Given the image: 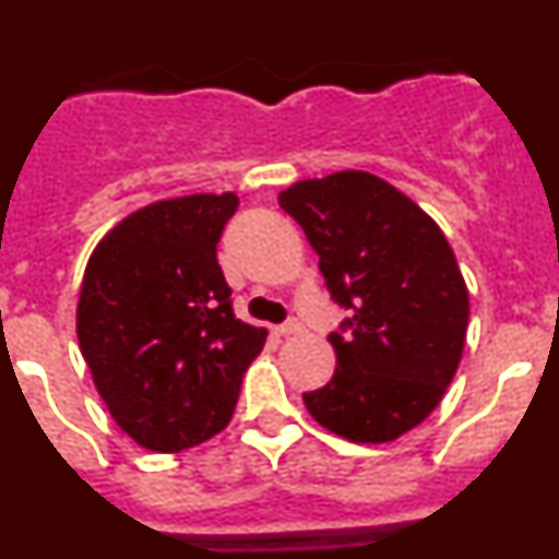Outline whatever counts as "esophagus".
<instances>
[{"label": "esophagus", "instance_id": "esophagus-1", "mask_svg": "<svg viewBox=\"0 0 559 559\" xmlns=\"http://www.w3.org/2000/svg\"><path fill=\"white\" fill-rule=\"evenodd\" d=\"M274 333L276 335H296V333H302V324L290 319V322H285V324H276Z\"/></svg>", "mask_w": 559, "mask_h": 559}]
</instances>
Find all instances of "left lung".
Here are the masks:
<instances>
[{
    "label": "left lung",
    "mask_w": 559,
    "mask_h": 559,
    "mask_svg": "<svg viewBox=\"0 0 559 559\" xmlns=\"http://www.w3.org/2000/svg\"><path fill=\"white\" fill-rule=\"evenodd\" d=\"M280 206L349 313L330 333L335 374L305 406L349 442L403 437L439 406L462 360L471 302L453 249L412 199L364 170L296 181Z\"/></svg>",
    "instance_id": "obj_1"
}]
</instances>
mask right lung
I'll list each match as a JSON object with an SVG mask.
<instances>
[{
  "label": "right lung",
  "instance_id": "obj_1",
  "mask_svg": "<svg viewBox=\"0 0 559 559\" xmlns=\"http://www.w3.org/2000/svg\"><path fill=\"white\" fill-rule=\"evenodd\" d=\"M235 192L128 215L92 251L78 341L114 423L147 451L201 445L235 412L265 330L240 322L218 265Z\"/></svg>",
  "mask_w": 559,
  "mask_h": 559
}]
</instances>
